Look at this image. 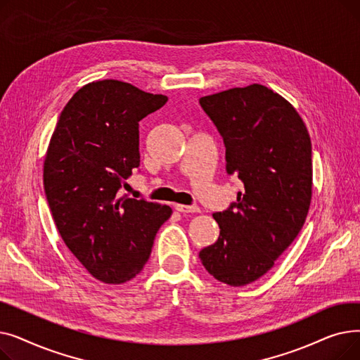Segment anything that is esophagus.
Returning <instances> with one entry per match:
<instances>
[{"instance_id":"1","label":"esophagus","mask_w":360,"mask_h":360,"mask_svg":"<svg viewBox=\"0 0 360 360\" xmlns=\"http://www.w3.org/2000/svg\"><path fill=\"white\" fill-rule=\"evenodd\" d=\"M175 209L181 213H200V207L197 205H184V204H176Z\"/></svg>"}]
</instances>
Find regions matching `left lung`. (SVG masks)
Returning <instances> with one entry per match:
<instances>
[{"label": "left lung", "mask_w": 360, "mask_h": 360, "mask_svg": "<svg viewBox=\"0 0 360 360\" xmlns=\"http://www.w3.org/2000/svg\"><path fill=\"white\" fill-rule=\"evenodd\" d=\"M226 147V172L243 190L213 214L219 239L200 251L205 270L229 286L258 280L289 248L312 195V146L296 109L261 84L200 99Z\"/></svg>", "instance_id": "8db88e82"}]
</instances>
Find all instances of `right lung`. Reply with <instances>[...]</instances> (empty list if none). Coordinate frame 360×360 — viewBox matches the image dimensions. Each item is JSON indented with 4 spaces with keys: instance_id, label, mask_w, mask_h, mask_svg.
I'll list each match as a JSON object with an SVG mask.
<instances>
[{
    "instance_id": "obj_1",
    "label": "right lung",
    "mask_w": 360,
    "mask_h": 360,
    "mask_svg": "<svg viewBox=\"0 0 360 360\" xmlns=\"http://www.w3.org/2000/svg\"><path fill=\"white\" fill-rule=\"evenodd\" d=\"M167 102L118 80L83 86L63 109L44 166V186L63 240L84 269L109 285L147 262L169 205L121 197L140 166L139 122Z\"/></svg>"
}]
</instances>
